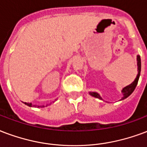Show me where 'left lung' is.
<instances>
[{
    "instance_id": "1",
    "label": "left lung",
    "mask_w": 147,
    "mask_h": 147,
    "mask_svg": "<svg viewBox=\"0 0 147 147\" xmlns=\"http://www.w3.org/2000/svg\"><path fill=\"white\" fill-rule=\"evenodd\" d=\"M137 66H138V75H137L136 79L134 80L133 82H132L130 85H129V86H127L126 87L123 88L122 92L123 93V97L122 99H124V98H127L129 96H130L131 94L133 93V92L134 91V89L136 88V85H137V83H138L139 78H140V71H141V60H140V55H137ZM89 94H90L91 96L96 97V98H102L100 97V96H99L98 93H96V92H89Z\"/></svg>"
}]
</instances>
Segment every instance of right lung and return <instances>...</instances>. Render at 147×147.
I'll use <instances>...</instances> for the list:
<instances>
[{
    "mask_svg": "<svg viewBox=\"0 0 147 147\" xmlns=\"http://www.w3.org/2000/svg\"><path fill=\"white\" fill-rule=\"evenodd\" d=\"M24 103L26 104V105H28V106H35V105H32L31 103H29V102H24ZM38 107H44V106H38Z\"/></svg>",
    "mask_w": 147,
    "mask_h": 147,
    "instance_id": "obj_1",
    "label": "right lung"
}]
</instances>
